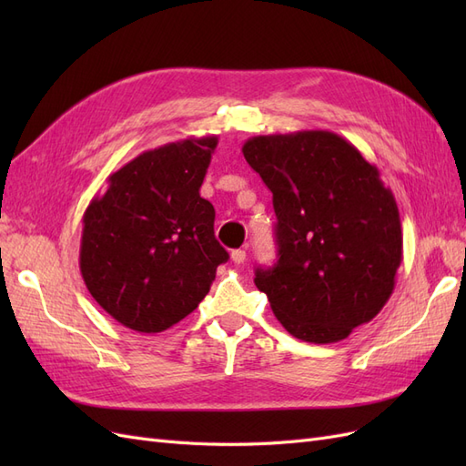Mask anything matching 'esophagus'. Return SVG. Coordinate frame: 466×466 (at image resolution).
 <instances>
[{"label": "esophagus", "instance_id": "34e87169", "mask_svg": "<svg viewBox=\"0 0 466 466\" xmlns=\"http://www.w3.org/2000/svg\"><path fill=\"white\" fill-rule=\"evenodd\" d=\"M231 260H233L235 264H245V260H247V252H245L243 248H237V250H233V252H231Z\"/></svg>", "mask_w": 466, "mask_h": 466}]
</instances>
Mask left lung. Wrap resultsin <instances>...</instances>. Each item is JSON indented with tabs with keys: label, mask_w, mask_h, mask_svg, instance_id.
<instances>
[{
	"label": "left lung",
	"mask_w": 466,
	"mask_h": 466,
	"mask_svg": "<svg viewBox=\"0 0 466 466\" xmlns=\"http://www.w3.org/2000/svg\"><path fill=\"white\" fill-rule=\"evenodd\" d=\"M243 155L270 188L278 218V262L257 268V288L291 336L344 340L394 289L402 229L390 188L327 130L255 136Z\"/></svg>",
	"instance_id": "1"
}]
</instances>
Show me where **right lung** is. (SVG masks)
<instances>
[{
  "mask_svg": "<svg viewBox=\"0 0 466 466\" xmlns=\"http://www.w3.org/2000/svg\"><path fill=\"white\" fill-rule=\"evenodd\" d=\"M216 136L144 151L108 177L83 214L81 276L93 299L136 332H163L206 298L229 255L200 196Z\"/></svg>",
  "mask_w": 466,
  "mask_h": 466,
  "instance_id": "add662e5",
  "label": "right lung"
}]
</instances>
